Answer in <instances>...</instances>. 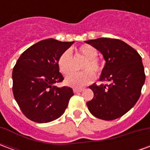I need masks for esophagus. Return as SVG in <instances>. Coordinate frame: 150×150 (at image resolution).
I'll return each mask as SVG.
<instances>
[{"instance_id": "obj_1", "label": "esophagus", "mask_w": 150, "mask_h": 150, "mask_svg": "<svg viewBox=\"0 0 150 150\" xmlns=\"http://www.w3.org/2000/svg\"><path fill=\"white\" fill-rule=\"evenodd\" d=\"M83 90V88H74L73 91L75 93H78V92H81Z\"/></svg>"}]
</instances>
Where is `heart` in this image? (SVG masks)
Segmentation results:
<instances>
[{
  "mask_svg": "<svg viewBox=\"0 0 150 150\" xmlns=\"http://www.w3.org/2000/svg\"><path fill=\"white\" fill-rule=\"evenodd\" d=\"M76 51L86 58V61L83 65V69L84 71L71 74L73 71L74 64L72 54L70 50H65L60 54L58 59V67L60 72L63 75H67L71 74L66 79V83L68 86L78 88H83L93 81L95 75L93 72L99 74L101 71L102 67L100 60L96 58L97 50L91 45H82Z\"/></svg>",
  "mask_w": 150,
  "mask_h": 150,
  "instance_id": "obj_1",
  "label": "heart"
}]
</instances>
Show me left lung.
<instances>
[{
    "instance_id": "left-lung-1",
    "label": "left lung",
    "mask_w": 150,
    "mask_h": 150,
    "mask_svg": "<svg viewBox=\"0 0 150 150\" xmlns=\"http://www.w3.org/2000/svg\"><path fill=\"white\" fill-rule=\"evenodd\" d=\"M98 50L106 61L100 81L108 84L91 85L94 97L87 102L90 112L104 120L117 119L138 100L145 75L142 57L121 40L100 38L85 42Z\"/></svg>"
}]
</instances>
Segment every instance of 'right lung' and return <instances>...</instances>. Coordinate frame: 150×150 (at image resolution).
<instances>
[{"mask_svg": "<svg viewBox=\"0 0 150 150\" xmlns=\"http://www.w3.org/2000/svg\"><path fill=\"white\" fill-rule=\"evenodd\" d=\"M74 42L42 40L21 54L13 70V93L25 116L48 123L62 116L74 95L72 88L54 86L64 79L58 59Z\"/></svg>", "mask_w": 150, "mask_h": 150, "instance_id": "obj_1", "label": "right lung"}]
</instances>
